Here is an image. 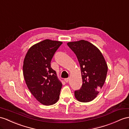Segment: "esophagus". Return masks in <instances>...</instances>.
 <instances>
[{
  "mask_svg": "<svg viewBox=\"0 0 129 129\" xmlns=\"http://www.w3.org/2000/svg\"><path fill=\"white\" fill-rule=\"evenodd\" d=\"M69 80H70V79H69V78H66V79H64V81L66 83H68V81H69Z\"/></svg>",
  "mask_w": 129,
  "mask_h": 129,
  "instance_id": "obj_1",
  "label": "esophagus"
}]
</instances>
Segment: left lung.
<instances>
[{
    "mask_svg": "<svg viewBox=\"0 0 129 129\" xmlns=\"http://www.w3.org/2000/svg\"><path fill=\"white\" fill-rule=\"evenodd\" d=\"M68 46L76 55L79 61L83 84L74 91L76 99L81 102H89L95 99L106 79L108 67L100 50L84 40L69 42Z\"/></svg>",
    "mask_w": 129,
    "mask_h": 129,
    "instance_id": "left-lung-1",
    "label": "left lung"
}]
</instances>
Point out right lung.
Wrapping results in <instances>:
<instances>
[{"label":"right lung","mask_w":129,"mask_h":129,"mask_svg":"<svg viewBox=\"0 0 129 129\" xmlns=\"http://www.w3.org/2000/svg\"><path fill=\"white\" fill-rule=\"evenodd\" d=\"M62 42L45 39L31 46L25 56L23 72L28 89L44 105H54L59 97L62 84L51 61Z\"/></svg>","instance_id":"1"}]
</instances>
